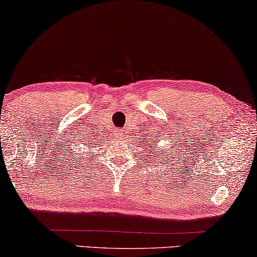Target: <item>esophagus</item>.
<instances>
[{
    "label": "esophagus",
    "instance_id": "34e87169",
    "mask_svg": "<svg viewBox=\"0 0 257 257\" xmlns=\"http://www.w3.org/2000/svg\"><path fill=\"white\" fill-rule=\"evenodd\" d=\"M123 130H116V135H117V137H122L123 136Z\"/></svg>",
    "mask_w": 257,
    "mask_h": 257
}]
</instances>
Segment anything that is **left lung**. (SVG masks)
Instances as JSON below:
<instances>
[{
  "label": "left lung",
  "mask_w": 257,
  "mask_h": 257,
  "mask_svg": "<svg viewBox=\"0 0 257 257\" xmlns=\"http://www.w3.org/2000/svg\"><path fill=\"white\" fill-rule=\"evenodd\" d=\"M153 135V134H152ZM153 142H155V143H150V145L151 147H149L148 148V155L147 156H153V157H156V158H165L166 157V152H165V150H159L158 149V141H156L155 139H153ZM165 148V147H164ZM153 152L154 153L152 154V152ZM168 153H171V152H168ZM144 158H147V157L144 156Z\"/></svg>",
  "instance_id": "1"
}]
</instances>
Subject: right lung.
<instances>
[{"label":"right lung","mask_w":257,"mask_h":257,"mask_svg":"<svg viewBox=\"0 0 257 257\" xmlns=\"http://www.w3.org/2000/svg\"><path fill=\"white\" fill-rule=\"evenodd\" d=\"M89 147H91V145H90V144H89Z\"/></svg>","instance_id":"1"}]
</instances>
